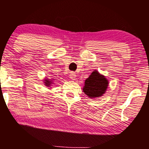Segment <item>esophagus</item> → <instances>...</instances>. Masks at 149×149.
I'll list each match as a JSON object with an SVG mask.
<instances>
[{
  "label": "esophagus",
  "instance_id": "obj_1",
  "mask_svg": "<svg viewBox=\"0 0 149 149\" xmlns=\"http://www.w3.org/2000/svg\"><path fill=\"white\" fill-rule=\"evenodd\" d=\"M76 74L74 72H71L70 73V78L71 80H76Z\"/></svg>",
  "mask_w": 149,
  "mask_h": 149
}]
</instances>
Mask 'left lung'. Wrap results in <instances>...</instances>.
<instances>
[{
  "mask_svg": "<svg viewBox=\"0 0 149 149\" xmlns=\"http://www.w3.org/2000/svg\"><path fill=\"white\" fill-rule=\"evenodd\" d=\"M108 85L109 81L106 77L101 75L97 71H95L85 80L83 90L90 98H96L105 93Z\"/></svg>",
  "mask_w": 149,
  "mask_h": 149,
  "instance_id": "obj_1",
  "label": "left lung"
}]
</instances>
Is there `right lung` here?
<instances>
[{"label":"right lung","mask_w":149,"mask_h":149,"mask_svg":"<svg viewBox=\"0 0 149 149\" xmlns=\"http://www.w3.org/2000/svg\"><path fill=\"white\" fill-rule=\"evenodd\" d=\"M44 81H45V82H44L45 85L47 87H49L52 84V80H51L49 79H45V80H44Z\"/></svg>","instance_id":"obj_1"}]
</instances>
